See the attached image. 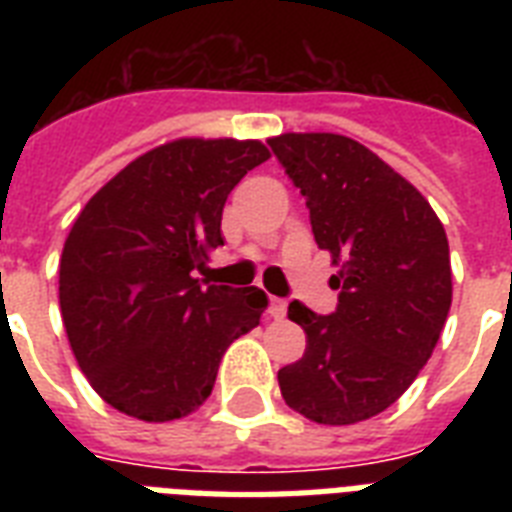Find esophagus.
<instances>
[{
    "label": "esophagus",
    "mask_w": 512,
    "mask_h": 512,
    "mask_svg": "<svg viewBox=\"0 0 512 512\" xmlns=\"http://www.w3.org/2000/svg\"><path fill=\"white\" fill-rule=\"evenodd\" d=\"M268 313H271L276 321L284 319V316H287V300H281V297H271V308H268Z\"/></svg>",
    "instance_id": "obj_1"
}]
</instances>
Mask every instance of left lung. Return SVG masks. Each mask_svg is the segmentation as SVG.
I'll list each match as a JSON object with an SVG mask.
<instances>
[{
    "label": "left lung",
    "instance_id": "8db88e82",
    "mask_svg": "<svg viewBox=\"0 0 512 512\" xmlns=\"http://www.w3.org/2000/svg\"><path fill=\"white\" fill-rule=\"evenodd\" d=\"M268 146L340 265L335 313L289 303L305 353L279 369L281 396L319 425L369 420L396 404L441 337L452 305L444 225L406 177L345 135L287 132Z\"/></svg>",
    "mask_w": 512,
    "mask_h": 512
}]
</instances>
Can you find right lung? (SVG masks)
Segmentation results:
<instances>
[{
  "label": "right lung",
  "instance_id": "obj_1",
  "mask_svg": "<svg viewBox=\"0 0 512 512\" xmlns=\"http://www.w3.org/2000/svg\"><path fill=\"white\" fill-rule=\"evenodd\" d=\"M265 159L260 140H172L76 217L60 255L63 327L84 377L119 412L146 422L196 412L228 345L260 324L263 289L204 288L193 271L223 244L233 185Z\"/></svg>",
  "mask_w": 512,
  "mask_h": 512
}]
</instances>
